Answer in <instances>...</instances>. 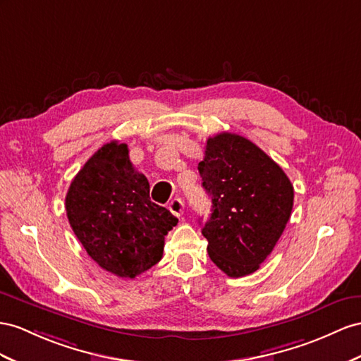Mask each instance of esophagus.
<instances>
[{"mask_svg":"<svg viewBox=\"0 0 361 361\" xmlns=\"http://www.w3.org/2000/svg\"><path fill=\"white\" fill-rule=\"evenodd\" d=\"M169 210L172 212L175 216H181L184 214V202H183V200H180V198L172 200L171 204H169Z\"/></svg>","mask_w":361,"mask_h":361,"instance_id":"obj_1","label":"esophagus"}]
</instances>
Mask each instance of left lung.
<instances>
[{"mask_svg":"<svg viewBox=\"0 0 361 361\" xmlns=\"http://www.w3.org/2000/svg\"><path fill=\"white\" fill-rule=\"evenodd\" d=\"M198 171L212 200L201 228L212 262L230 277L255 273L290 219V178L261 147L232 133L209 137Z\"/></svg>","mask_w":361,"mask_h":361,"instance_id":"left-lung-1","label":"left lung"}]
</instances>
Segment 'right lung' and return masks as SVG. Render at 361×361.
I'll list each match as a JSON object with an SVG mask.
<instances>
[{
    "mask_svg": "<svg viewBox=\"0 0 361 361\" xmlns=\"http://www.w3.org/2000/svg\"><path fill=\"white\" fill-rule=\"evenodd\" d=\"M73 232L92 261L118 277H133L161 259L164 236L178 219L149 198L125 143L109 142L92 154L66 197Z\"/></svg>",
    "mask_w": 361,
    "mask_h": 361,
    "instance_id": "obj_1",
    "label": "right lung"
}]
</instances>
